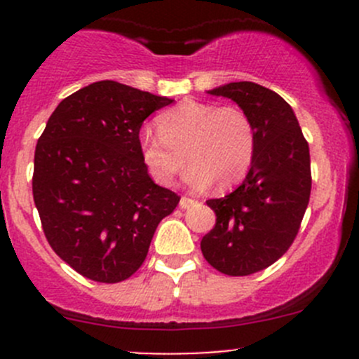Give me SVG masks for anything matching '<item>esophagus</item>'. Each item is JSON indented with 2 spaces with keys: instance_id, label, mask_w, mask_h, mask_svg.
<instances>
[{
  "instance_id": "obj_1",
  "label": "esophagus",
  "mask_w": 359,
  "mask_h": 359,
  "mask_svg": "<svg viewBox=\"0 0 359 359\" xmlns=\"http://www.w3.org/2000/svg\"><path fill=\"white\" fill-rule=\"evenodd\" d=\"M194 203H196V201H194V200H191V198H187V196H182V198H180V203H179V206H180V208H184V210H186V208H189V206H193Z\"/></svg>"
}]
</instances>
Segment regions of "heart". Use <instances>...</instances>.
<instances>
[{
	"mask_svg": "<svg viewBox=\"0 0 359 359\" xmlns=\"http://www.w3.org/2000/svg\"><path fill=\"white\" fill-rule=\"evenodd\" d=\"M158 132L144 126L139 151L151 177L170 186L177 173L193 165L186 182L205 189L213 182L220 189L234 186L248 173L255 156V126L240 107L182 100L156 119Z\"/></svg>",
	"mask_w": 359,
	"mask_h": 359,
	"instance_id": "obj_1",
	"label": "heart"
}]
</instances>
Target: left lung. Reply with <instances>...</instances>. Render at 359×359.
Listing matches in <instances>:
<instances>
[{
	"label": "left lung",
	"mask_w": 359,
	"mask_h": 359,
	"mask_svg": "<svg viewBox=\"0 0 359 359\" xmlns=\"http://www.w3.org/2000/svg\"><path fill=\"white\" fill-rule=\"evenodd\" d=\"M206 93L236 102L255 126V156L243 182L206 205L215 227L201 240L210 266L248 276L276 262L295 240L311 194L309 146L290 104L252 81L227 83Z\"/></svg>",
	"instance_id": "8db88e82"
}]
</instances>
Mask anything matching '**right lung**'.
Returning <instances> with one entry per match:
<instances>
[{
  "instance_id": "1",
  "label": "right lung",
  "mask_w": 359,
  "mask_h": 359,
  "mask_svg": "<svg viewBox=\"0 0 359 359\" xmlns=\"http://www.w3.org/2000/svg\"><path fill=\"white\" fill-rule=\"evenodd\" d=\"M118 81H97L52 112L34 153L32 196L53 252L100 283L132 276L180 198L154 184L140 158L144 119L172 104Z\"/></svg>"
}]
</instances>
